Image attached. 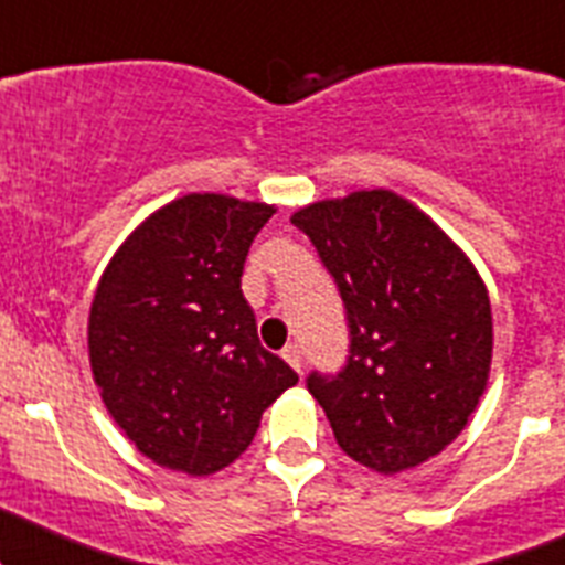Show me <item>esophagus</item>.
<instances>
[{"label": "esophagus", "instance_id": "1", "mask_svg": "<svg viewBox=\"0 0 565 565\" xmlns=\"http://www.w3.org/2000/svg\"><path fill=\"white\" fill-rule=\"evenodd\" d=\"M281 355H284V361H287V364L292 366L295 372L303 370V353H300L298 344H287V348L281 350Z\"/></svg>", "mask_w": 565, "mask_h": 565}]
</instances>
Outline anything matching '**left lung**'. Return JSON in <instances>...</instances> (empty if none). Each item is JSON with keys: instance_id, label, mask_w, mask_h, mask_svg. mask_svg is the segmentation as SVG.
Listing matches in <instances>:
<instances>
[{"instance_id": "left-lung-1", "label": "left lung", "mask_w": 565, "mask_h": 565, "mask_svg": "<svg viewBox=\"0 0 565 565\" xmlns=\"http://www.w3.org/2000/svg\"><path fill=\"white\" fill-rule=\"evenodd\" d=\"M337 281L350 355L306 386L353 461L397 475L439 456L486 392L491 300L469 256L411 201L359 190L292 215Z\"/></svg>"}]
</instances>
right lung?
Segmentation results:
<instances>
[{
	"label": "right lung",
	"instance_id": "obj_1",
	"mask_svg": "<svg viewBox=\"0 0 565 565\" xmlns=\"http://www.w3.org/2000/svg\"><path fill=\"white\" fill-rule=\"evenodd\" d=\"M276 206L190 193L146 217L98 278L93 381L126 439L173 472H221L298 375L259 344L245 256Z\"/></svg>",
	"mask_w": 565,
	"mask_h": 565
}]
</instances>
